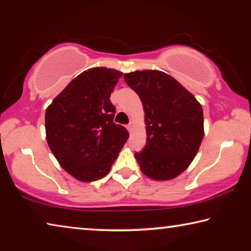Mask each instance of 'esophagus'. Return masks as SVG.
<instances>
[{"instance_id":"34e87169","label":"esophagus","mask_w":251,"mask_h":251,"mask_svg":"<svg viewBox=\"0 0 251 251\" xmlns=\"http://www.w3.org/2000/svg\"><path fill=\"white\" fill-rule=\"evenodd\" d=\"M133 128H134V123L130 122L129 124L127 125V129H128V131H131V130H133Z\"/></svg>"}]
</instances>
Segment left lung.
Returning <instances> with one entry per match:
<instances>
[{"instance_id":"1","label":"left lung","mask_w":251,"mask_h":251,"mask_svg":"<svg viewBox=\"0 0 251 251\" xmlns=\"http://www.w3.org/2000/svg\"><path fill=\"white\" fill-rule=\"evenodd\" d=\"M145 110L147 143L135 152L142 172L156 180L177 177L189 166L203 138V113L195 96L160 71L124 75Z\"/></svg>"}]
</instances>
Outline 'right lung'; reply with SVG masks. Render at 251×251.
<instances>
[{"label":"right lung","instance_id":"obj_1","mask_svg":"<svg viewBox=\"0 0 251 251\" xmlns=\"http://www.w3.org/2000/svg\"><path fill=\"white\" fill-rule=\"evenodd\" d=\"M120 71L93 67L72 80L45 113L46 141L65 171L80 181L107 175L128 139L124 126L114 123L110 94Z\"/></svg>","mask_w":251,"mask_h":251}]
</instances>
